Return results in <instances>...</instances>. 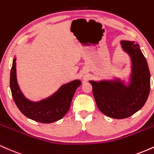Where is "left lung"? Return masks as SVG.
Masks as SVG:
<instances>
[{
  "label": "left lung",
  "instance_id": "1",
  "mask_svg": "<svg viewBox=\"0 0 154 154\" xmlns=\"http://www.w3.org/2000/svg\"><path fill=\"white\" fill-rule=\"evenodd\" d=\"M122 49L130 59V72L127 77L90 80L93 96L99 110L113 119L133 115L146 103L150 93L149 69L146 58L135 41L121 40Z\"/></svg>",
  "mask_w": 154,
  "mask_h": 154
}]
</instances>
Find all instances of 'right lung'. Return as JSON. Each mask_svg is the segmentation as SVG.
Wrapping results in <instances>:
<instances>
[{
  "label": "right lung",
  "instance_id": "add662e5",
  "mask_svg": "<svg viewBox=\"0 0 154 154\" xmlns=\"http://www.w3.org/2000/svg\"><path fill=\"white\" fill-rule=\"evenodd\" d=\"M17 57L13 59L10 74V88L16 105L29 119L41 123H52L62 119L68 112L80 79L63 84L55 93L38 101L28 99L21 91L17 77Z\"/></svg>",
  "mask_w": 154,
  "mask_h": 154
}]
</instances>
